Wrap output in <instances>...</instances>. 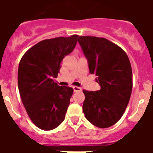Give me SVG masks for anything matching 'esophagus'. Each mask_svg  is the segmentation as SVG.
<instances>
[{
    "label": "esophagus",
    "instance_id": "obj_1",
    "mask_svg": "<svg viewBox=\"0 0 153 153\" xmlns=\"http://www.w3.org/2000/svg\"><path fill=\"white\" fill-rule=\"evenodd\" d=\"M73 89L74 93H77V92H81V91H82V88H79V87H76V86L73 87Z\"/></svg>",
    "mask_w": 153,
    "mask_h": 153
}]
</instances>
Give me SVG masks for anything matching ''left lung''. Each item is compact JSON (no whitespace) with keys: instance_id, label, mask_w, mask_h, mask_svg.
I'll list each match as a JSON object with an SVG mask.
<instances>
[{"instance_id":"left-lung-1","label":"left lung","mask_w":153,"mask_h":153,"mask_svg":"<svg viewBox=\"0 0 153 153\" xmlns=\"http://www.w3.org/2000/svg\"><path fill=\"white\" fill-rule=\"evenodd\" d=\"M78 42L88 60L90 74H95L101 89L83 90V111L98 128L112 126L128 106L133 87L130 61L122 48L104 38L79 36Z\"/></svg>"}]
</instances>
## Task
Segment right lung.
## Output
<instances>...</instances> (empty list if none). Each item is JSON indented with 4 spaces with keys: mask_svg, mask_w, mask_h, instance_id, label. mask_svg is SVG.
Instances as JSON below:
<instances>
[{
    "mask_svg": "<svg viewBox=\"0 0 153 153\" xmlns=\"http://www.w3.org/2000/svg\"><path fill=\"white\" fill-rule=\"evenodd\" d=\"M78 35L46 39L28 49L20 60L18 87L28 115L37 127L51 130L63 122L72 88L59 86L58 76L65 56L74 50Z\"/></svg>",
    "mask_w": 153,
    "mask_h": 153,
    "instance_id": "1",
    "label": "right lung"
}]
</instances>
